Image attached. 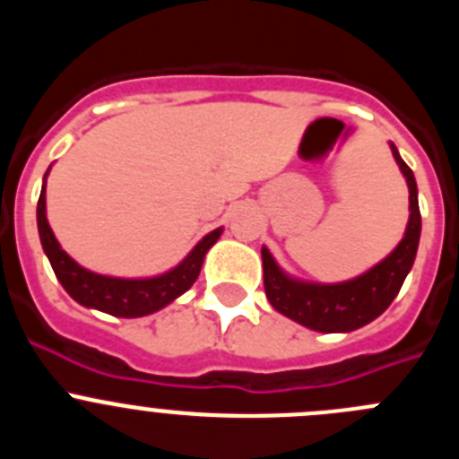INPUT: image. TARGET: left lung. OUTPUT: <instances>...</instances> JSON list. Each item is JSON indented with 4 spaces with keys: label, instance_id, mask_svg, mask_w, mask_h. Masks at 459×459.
Here are the masks:
<instances>
[{
    "label": "left lung",
    "instance_id": "obj_1",
    "mask_svg": "<svg viewBox=\"0 0 459 459\" xmlns=\"http://www.w3.org/2000/svg\"><path fill=\"white\" fill-rule=\"evenodd\" d=\"M391 149L397 165L407 177L409 211H411L407 232H404L400 246L366 275L350 280V282H340V285H307V282L287 278L278 269L269 250L262 248L266 296H269L271 306L282 312L285 317L294 319L312 331H322V333H347V331H356L379 317L397 296L413 259H416V250H419L420 209L413 172L400 158L397 149Z\"/></svg>",
    "mask_w": 459,
    "mask_h": 459
}]
</instances>
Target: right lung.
I'll return each instance as SVG.
<instances>
[{
	"label": "right lung",
	"mask_w": 459,
	"mask_h": 459,
	"mask_svg": "<svg viewBox=\"0 0 459 459\" xmlns=\"http://www.w3.org/2000/svg\"><path fill=\"white\" fill-rule=\"evenodd\" d=\"M36 218H39V234L43 250H46L56 280L62 282L64 290L82 306L96 307V310H103L108 315H115V317H144V315H152V312L172 303L186 290H190L197 275H200L206 250L218 241L222 232V230H213L211 234H206L195 246L193 253L169 273L149 280H121L82 269L59 248V243H56L46 218V186L40 190Z\"/></svg>",
	"instance_id": "obj_1"
}]
</instances>
